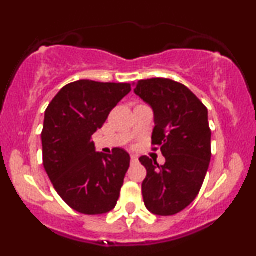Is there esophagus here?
I'll return each instance as SVG.
<instances>
[{
  "mask_svg": "<svg viewBox=\"0 0 256 256\" xmlns=\"http://www.w3.org/2000/svg\"><path fill=\"white\" fill-rule=\"evenodd\" d=\"M137 161H138V156H137V155L132 154V155H131V162H137Z\"/></svg>",
  "mask_w": 256,
  "mask_h": 256,
  "instance_id": "esophagus-1",
  "label": "esophagus"
}]
</instances>
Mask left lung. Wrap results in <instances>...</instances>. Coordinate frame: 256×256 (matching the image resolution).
I'll use <instances>...</instances> for the list:
<instances>
[{
    "instance_id": "1",
    "label": "left lung",
    "mask_w": 256,
    "mask_h": 256,
    "mask_svg": "<svg viewBox=\"0 0 256 256\" xmlns=\"http://www.w3.org/2000/svg\"><path fill=\"white\" fill-rule=\"evenodd\" d=\"M132 85L152 107V143L160 146L166 158L160 166L148 156L140 158L146 170L143 201L155 216H173L196 198L210 167L208 110L185 85L171 79L152 78Z\"/></svg>"
}]
</instances>
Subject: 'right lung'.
<instances>
[{"mask_svg": "<svg viewBox=\"0 0 256 256\" xmlns=\"http://www.w3.org/2000/svg\"><path fill=\"white\" fill-rule=\"evenodd\" d=\"M131 91L125 83L77 80L58 92L44 113L43 165L60 198L79 213L110 212L130 167L124 149L96 152L91 136Z\"/></svg>", "mask_w": 256, "mask_h": 256, "instance_id": "right-lung-1", "label": "right lung"}]
</instances>
